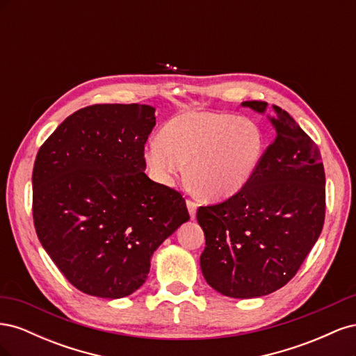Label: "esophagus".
I'll return each instance as SVG.
<instances>
[{"mask_svg":"<svg viewBox=\"0 0 356 356\" xmlns=\"http://www.w3.org/2000/svg\"><path fill=\"white\" fill-rule=\"evenodd\" d=\"M187 208H188V212H190V217L195 218L196 211H197V203L193 202V200H187Z\"/></svg>","mask_w":356,"mask_h":356,"instance_id":"1","label":"esophagus"}]
</instances>
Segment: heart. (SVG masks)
<instances>
[{"label":"heart","instance_id":"1","mask_svg":"<svg viewBox=\"0 0 356 356\" xmlns=\"http://www.w3.org/2000/svg\"><path fill=\"white\" fill-rule=\"evenodd\" d=\"M261 127L251 118L213 111H184L169 120L145 148L147 165L170 184L187 165L190 186L203 199L220 200L251 181L264 154Z\"/></svg>","mask_w":356,"mask_h":356}]
</instances>
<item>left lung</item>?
<instances>
[{
	"instance_id": "obj_1",
	"label": "left lung",
	"mask_w": 356,
	"mask_h": 356,
	"mask_svg": "<svg viewBox=\"0 0 356 356\" xmlns=\"http://www.w3.org/2000/svg\"><path fill=\"white\" fill-rule=\"evenodd\" d=\"M242 105L267 110L263 101ZM270 122L275 141L251 181L196 213L207 239L202 273L215 291L233 298L261 297L286 285L324 227L325 172L318 145L276 105Z\"/></svg>"
}]
</instances>
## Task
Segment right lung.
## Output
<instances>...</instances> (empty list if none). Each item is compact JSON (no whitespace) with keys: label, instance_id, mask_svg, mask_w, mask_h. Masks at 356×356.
Wrapping results in <instances>:
<instances>
[{"label":"right lung","instance_id":"add662e5","mask_svg":"<svg viewBox=\"0 0 356 356\" xmlns=\"http://www.w3.org/2000/svg\"><path fill=\"white\" fill-rule=\"evenodd\" d=\"M154 108L96 104L63 120L38 149L32 217L38 239L81 293L122 298L153 252L190 220L181 193L145 175Z\"/></svg>","mask_w":356,"mask_h":356}]
</instances>
